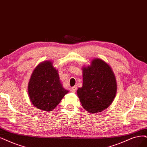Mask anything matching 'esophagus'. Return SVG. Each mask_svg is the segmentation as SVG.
I'll return each mask as SVG.
<instances>
[{
	"label": "esophagus",
	"instance_id": "34e87169",
	"mask_svg": "<svg viewBox=\"0 0 147 147\" xmlns=\"http://www.w3.org/2000/svg\"><path fill=\"white\" fill-rule=\"evenodd\" d=\"M76 90H77V86H73V87L71 88V91L73 92V93H75V92L76 91Z\"/></svg>",
	"mask_w": 147,
	"mask_h": 147
}]
</instances>
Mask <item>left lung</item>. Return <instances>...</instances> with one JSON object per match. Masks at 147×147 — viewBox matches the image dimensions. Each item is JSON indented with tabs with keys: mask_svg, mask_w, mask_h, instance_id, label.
Returning a JSON list of instances; mask_svg holds the SVG:
<instances>
[{
	"mask_svg": "<svg viewBox=\"0 0 147 147\" xmlns=\"http://www.w3.org/2000/svg\"><path fill=\"white\" fill-rule=\"evenodd\" d=\"M83 85L77 94L84 109L91 113L101 112L115 99L117 83L110 66L100 59H93L91 65L82 67Z\"/></svg>",
	"mask_w": 147,
	"mask_h": 147,
	"instance_id": "left-lung-1",
	"label": "left lung"
}]
</instances>
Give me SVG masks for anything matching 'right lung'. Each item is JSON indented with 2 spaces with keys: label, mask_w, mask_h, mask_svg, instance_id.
I'll return each mask as SVG.
<instances>
[{
  "label": "right lung",
  "mask_w": 147,
  "mask_h": 147,
  "mask_svg": "<svg viewBox=\"0 0 147 147\" xmlns=\"http://www.w3.org/2000/svg\"><path fill=\"white\" fill-rule=\"evenodd\" d=\"M28 92L35 107L45 111H51L68 91L63 88L57 69L50 61L39 63L32 72Z\"/></svg>",
  "instance_id": "add662e5"
}]
</instances>
